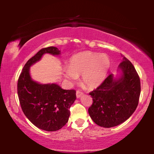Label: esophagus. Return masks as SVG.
<instances>
[{"instance_id": "34e87169", "label": "esophagus", "mask_w": 154, "mask_h": 154, "mask_svg": "<svg viewBox=\"0 0 154 154\" xmlns=\"http://www.w3.org/2000/svg\"><path fill=\"white\" fill-rule=\"evenodd\" d=\"M83 94V92H81L80 90H77V92H76V96H77V98H79V97H81V96H82Z\"/></svg>"}]
</instances>
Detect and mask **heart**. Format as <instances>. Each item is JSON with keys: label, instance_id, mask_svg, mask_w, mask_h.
<instances>
[{"label": "heart", "instance_id": "obj_1", "mask_svg": "<svg viewBox=\"0 0 154 154\" xmlns=\"http://www.w3.org/2000/svg\"><path fill=\"white\" fill-rule=\"evenodd\" d=\"M110 66V60L105 54L84 51L69 59L64 76L71 82L82 75V82L89 88H95L105 79Z\"/></svg>", "mask_w": 154, "mask_h": 154}]
</instances>
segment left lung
<instances>
[{
    "instance_id": "8db88e82",
    "label": "left lung",
    "mask_w": 154,
    "mask_h": 154,
    "mask_svg": "<svg viewBox=\"0 0 154 154\" xmlns=\"http://www.w3.org/2000/svg\"><path fill=\"white\" fill-rule=\"evenodd\" d=\"M119 67L122 74L116 79L109 75L90 92L93 100L88 113L95 124L104 128L116 126L128 119L139 104L140 82L133 64L124 56Z\"/></svg>"
}]
</instances>
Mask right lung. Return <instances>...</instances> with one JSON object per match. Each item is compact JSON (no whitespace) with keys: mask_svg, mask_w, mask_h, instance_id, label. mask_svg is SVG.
<instances>
[{"mask_svg":"<svg viewBox=\"0 0 154 154\" xmlns=\"http://www.w3.org/2000/svg\"><path fill=\"white\" fill-rule=\"evenodd\" d=\"M60 52L55 47L40 49L26 63L17 82V94L24 115L35 126L46 131H56L67 123L76 91L63 90L55 83L39 84L31 79L29 70L44 54L58 55Z\"/></svg>","mask_w":154,"mask_h":154,"instance_id":"obj_1","label":"right lung"}]
</instances>
